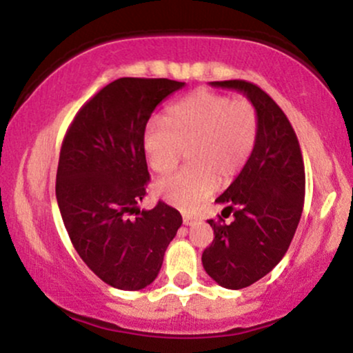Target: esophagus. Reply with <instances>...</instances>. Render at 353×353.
Returning a JSON list of instances; mask_svg holds the SVG:
<instances>
[{
	"label": "esophagus",
	"mask_w": 353,
	"mask_h": 353,
	"mask_svg": "<svg viewBox=\"0 0 353 353\" xmlns=\"http://www.w3.org/2000/svg\"><path fill=\"white\" fill-rule=\"evenodd\" d=\"M182 222H184V225H188V227H194V225L199 222V219L190 217V215H184V217H182Z\"/></svg>",
	"instance_id": "1"
}]
</instances>
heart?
<instances>
[{
    "label": "heart",
    "mask_w": 353,
    "mask_h": 353,
    "mask_svg": "<svg viewBox=\"0 0 353 353\" xmlns=\"http://www.w3.org/2000/svg\"><path fill=\"white\" fill-rule=\"evenodd\" d=\"M258 134V113L248 100L199 90L171 105L163 125L152 123L143 138L148 164L171 172L185 152L189 165L154 184V194L182 210L197 207L245 168Z\"/></svg>",
    "instance_id": "heart-1"
}]
</instances>
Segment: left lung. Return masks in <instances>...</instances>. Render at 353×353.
<instances>
[{"label": "left lung", "instance_id": "1", "mask_svg": "<svg viewBox=\"0 0 353 353\" xmlns=\"http://www.w3.org/2000/svg\"><path fill=\"white\" fill-rule=\"evenodd\" d=\"M210 85L243 93L258 113L252 156L215 201L233 212V220H209L215 239L202 253L203 270L215 283L241 290L268 274L290 248L303 214L304 163L290 120L268 93L245 80Z\"/></svg>", "mask_w": 353, "mask_h": 353}]
</instances>
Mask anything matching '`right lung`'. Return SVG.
<instances>
[{"mask_svg": "<svg viewBox=\"0 0 353 353\" xmlns=\"http://www.w3.org/2000/svg\"><path fill=\"white\" fill-rule=\"evenodd\" d=\"M184 82L123 77L75 114L59 158L55 197L72 245L101 281L123 291L150 286L182 225L158 202L139 210L150 181L143 138L154 108ZM136 211L139 217L128 219Z\"/></svg>", "mask_w": 353, "mask_h": 353, "instance_id": "1", "label": "right lung"}]
</instances>
